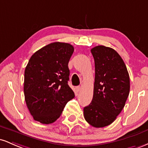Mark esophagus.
<instances>
[{"mask_svg":"<svg viewBox=\"0 0 148 148\" xmlns=\"http://www.w3.org/2000/svg\"><path fill=\"white\" fill-rule=\"evenodd\" d=\"M75 90H76V92H79L80 90H81V87L80 86H76V87L75 88Z\"/></svg>","mask_w":148,"mask_h":148,"instance_id":"1","label":"esophagus"}]
</instances>
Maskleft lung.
Returning <instances> with one entry per match:
<instances>
[{"label": "left lung", "mask_w": 148, "mask_h": 148, "mask_svg": "<svg viewBox=\"0 0 148 148\" xmlns=\"http://www.w3.org/2000/svg\"><path fill=\"white\" fill-rule=\"evenodd\" d=\"M95 60L93 97L84 108L85 120L100 128L115 121L125 105L130 94L128 71L120 56L114 49L97 46L91 49Z\"/></svg>", "instance_id": "obj_1"}]
</instances>
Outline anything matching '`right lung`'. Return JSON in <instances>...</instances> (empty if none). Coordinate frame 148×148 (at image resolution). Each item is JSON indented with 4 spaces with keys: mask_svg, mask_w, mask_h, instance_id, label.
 I'll return each mask as SVG.
<instances>
[{
    "mask_svg": "<svg viewBox=\"0 0 148 148\" xmlns=\"http://www.w3.org/2000/svg\"><path fill=\"white\" fill-rule=\"evenodd\" d=\"M74 50L68 43L56 42L30 57L25 69L23 91L27 107L36 121L54 123L75 96L68 85V63Z\"/></svg>",
    "mask_w": 148,
    "mask_h": 148,
    "instance_id": "obj_1",
    "label": "right lung"
}]
</instances>
